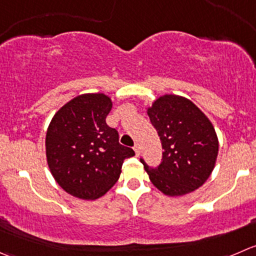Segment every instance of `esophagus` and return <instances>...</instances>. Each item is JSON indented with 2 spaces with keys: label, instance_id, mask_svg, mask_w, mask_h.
<instances>
[{
  "label": "esophagus",
  "instance_id": "obj_1",
  "mask_svg": "<svg viewBox=\"0 0 256 256\" xmlns=\"http://www.w3.org/2000/svg\"><path fill=\"white\" fill-rule=\"evenodd\" d=\"M134 150H135L136 156H140V146H138V144H136V145L134 146Z\"/></svg>",
  "mask_w": 256,
  "mask_h": 256
}]
</instances>
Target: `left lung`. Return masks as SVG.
I'll return each mask as SVG.
<instances>
[{
    "instance_id": "obj_1",
    "label": "left lung",
    "mask_w": 256,
    "mask_h": 256,
    "mask_svg": "<svg viewBox=\"0 0 256 256\" xmlns=\"http://www.w3.org/2000/svg\"><path fill=\"white\" fill-rule=\"evenodd\" d=\"M162 145V161L151 168L141 160L148 178L168 196L188 195L210 178L219 152L214 125L194 102L165 94L146 108Z\"/></svg>"
}]
</instances>
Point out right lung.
I'll use <instances>...</instances> for the list:
<instances>
[{
  "mask_svg": "<svg viewBox=\"0 0 256 256\" xmlns=\"http://www.w3.org/2000/svg\"><path fill=\"white\" fill-rule=\"evenodd\" d=\"M111 108L112 100L105 94H82L60 108L47 128L50 171L78 199L104 196L120 178L124 160L135 155L118 144V131L106 124Z\"/></svg>",
  "mask_w": 256,
  "mask_h": 256,
  "instance_id": "add662e5",
  "label": "right lung"
}]
</instances>
